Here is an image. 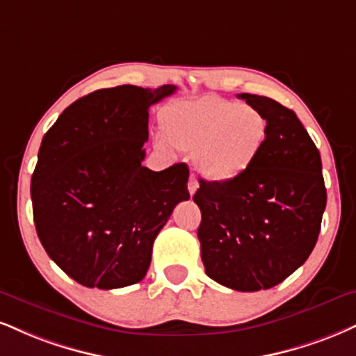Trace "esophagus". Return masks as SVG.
Wrapping results in <instances>:
<instances>
[{"label": "esophagus", "mask_w": 356, "mask_h": 356, "mask_svg": "<svg viewBox=\"0 0 356 356\" xmlns=\"http://www.w3.org/2000/svg\"><path fill=\"white\" fill-rule=\"evenodd\" d=\"M197 187H199V184H197L195 175H191V177H189V182H187V189H189V194H191V195H194V194H195Z\"/></svg>", "instance_id": "esophagus-1"}]
</instances>
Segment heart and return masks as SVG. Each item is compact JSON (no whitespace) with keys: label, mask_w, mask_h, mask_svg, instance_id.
<instances>
[{"label":"heart","mask_w":356,"mask_h":356,"mask_svg":"<svg viewBox=\"0 0 356 356\" xmlns=\"http://www.w3.org/2000/svg\"><path fill=\"white\" fill-rule=\"evenodd\" d=\"M165 140L192 152L197 172L217 184L245 175L268 139V119L255 106L209 96L169 104L161 113Z\"/></svg>","instance_id":"heart-1"}]
</instances>
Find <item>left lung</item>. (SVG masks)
<instances>
[{
    "label": "left lung",
    "mask_w": 356,
    "mask_h": 356,
    "mask_svg": "<svg viewBox=\"0 0 356 356\" xmlns=\"http://www.w3.org/2000/svg\"><path fill=\"white\" fill-rule=\"evenodd\" d=\"M268 119V139L252 169L229 184L200 179L194 194L205 273L238 292L272 289L305 264L327 205L322 159L292 109L238 94Z\"/></svg>",
    "instance_id": "left-lung-1"
}]
</instances>
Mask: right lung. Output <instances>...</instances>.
<instances>
[{
    "label": "right lung",
    "instance_id": "right-lung-1",
    "mask_svg": "<svg viewBox=\"0 0 356 356\" xmlns=\"http://www.w3.org/2000/svg\"><path fill=\"white\" fill-rule=\"evenodd\" d=\"M175 86L97 89L63 111L42 137L31 177L33 217L51 260L102 290L137 284L174 207L189 200V167L143 165L149 108Z\"/></svg>",
    "mask_w": 356,
    "mask_h": 356
}]
</instances>
